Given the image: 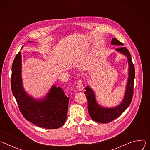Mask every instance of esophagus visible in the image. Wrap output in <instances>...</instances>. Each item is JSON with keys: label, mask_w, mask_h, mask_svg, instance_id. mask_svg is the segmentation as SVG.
I'll return each mask as SVG.
<instances>
[{"label": "esophagus", "mask_w": 150, "mask_h": 150, "mask_svg": "<svg viewBox=\"0 0 150 150\" xmlns=\"http://www.w3.org/2000/svg\"><path fill=\"white\" fill-rule=\"evenodd\" d=\"M76 88H77V89L79 91H82L83 89H84V85H83V84L82 80H81L80 79L78 80V82H77V84Z\"/></svg>", "instance_id": "obj_1"}]
</instances>
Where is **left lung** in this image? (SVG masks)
I'll return each instance as SVG.
<instances>
[{
    "label": "left lung",
    "mask_w": 150,
    "mask_h": 150,
    "mask_svg": "<svg viewBox=\"0 0 150 150\" xmlns=\"http://www.w3.org/2000/svg\"><path fill=\"white\" fill-rule=\"evenodd\" d=\"M111 45L123 46V44L117 39L113 38ZM115 51L127 57L129 64V77L126 85V92L122 103L113 108H105L99 105L96 101L93 91L89 86L85 88V93L88 100V109L91 119L98 123H108L117 118L129 106L134 94V82L135 76V67L132 62L131 55L128 49L125 47H120Z\"/></svg>",
    "instance_id": "left-lung-1"
}]
</instances>
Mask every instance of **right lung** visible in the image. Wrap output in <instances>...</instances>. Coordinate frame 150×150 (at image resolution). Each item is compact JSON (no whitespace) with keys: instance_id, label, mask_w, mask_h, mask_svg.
Here are the masks:
<instances>
[{"instance_id":"obj_1","label":"right lung","mask_w":150,"mask_h":150,"mask_svg":"<svg viewBox=\"0 0 150 150\" xmlns=\"http://www.w3.org/2000/svg\"><path fill=\"white\" fill-rule=\"evenodd\" d=\"M21 74V54L18 52L12 65L11 85L12 93L24 117L38 126L48 129H56L62 126L67 119L70 98L60 87L52 86L46 97L40 100L35 99L24 91Z\"/></svg>"}]
</instances>
